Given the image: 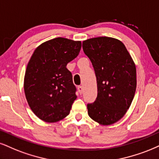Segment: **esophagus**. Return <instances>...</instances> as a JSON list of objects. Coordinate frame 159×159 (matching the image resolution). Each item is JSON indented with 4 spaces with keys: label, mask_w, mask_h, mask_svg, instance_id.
Listing matches in <instances>:
<instances>
[{
    "label": "esophagus",
    "mask_w": 159,
    "mask_h": 159,
    "mask_svg": "<svg viewBox=\"0 0 159 159\" xmlns=\"http://www.w3.org/2000/svg\"><path fill=\"white\" fill-rule=\"evenodd\" d=\"M78 91H79V93H80V94H82V93H83V87H82V86H78Z\"/></svg>",
    "instance_id": "esophagus-1"
}]
</instances>
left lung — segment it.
Here are the masks:
<instances>
[{
  "label": "left lung",
  "instance_id": "8db88e82",
  "mask_svg": "<svg viewBox=\"0 0 159 159\" xmlns=\"http://www.w3.org/2000/svg\"><path fill=\"white\" fill-rule=\"evenodd\" d=\"M83 48L94 68L98 89L96 101L88 104V113L102 125L114 124L125 115L134 99L136 65L118 39H88L83 42Z\"/></svg>",
  "mask_w": 159,
  "mask_h": 159
}]
</instances>
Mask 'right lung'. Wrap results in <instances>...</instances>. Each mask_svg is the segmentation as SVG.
<instances>
[{
    "instance_id": "add662e5",
    "label": "right lung",
    "mask_w": 159,
    "mask_h": 159,
    "mask_svg": "<svg viewBox=\"0 0 159 159\" xmlns=\"http://www.w3.org/2000/svg\"><path fill=\"white\" fill-rule=\"evenodd\" d=\"M81 46V41L57 38L40 44L31 57L23 88L29 107L41 120L57 122L69 114L76 95L66 66Z\"/></svg>"
}]
</instances>
